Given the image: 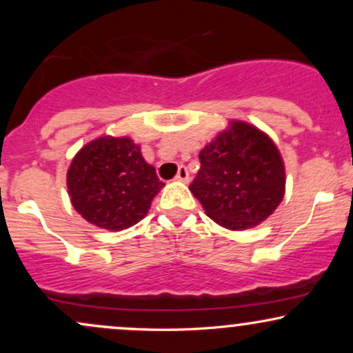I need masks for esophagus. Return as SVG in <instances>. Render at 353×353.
Wrapping results in <instances>:
<instances>
[{
  "instance_id": "esophagus-1",
  "label": "esophagus",
  "mask_w": 353,
  "mask_h": 353,
  "mask_svg": "<svg viewBox=\"0 0 353 353\" xmlns=\"http://www.w3.org/2000/svg\"><path fill=\"white\" fill-rule=\"evenodd\" d=\"M176 179L179 181V182H189V171H188V168H184V165H181L179 171H177Z\"/></svg>"
}]
</instances>
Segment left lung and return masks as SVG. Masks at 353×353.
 <instances>
[{"label":"left lung","mask_w":353,"mask_h":353,"mask_svg":"<svg viewBox=\"0 0 353 353\" xmlns=\"http://www.w3.org/2000/svg\"><path fill=\"white\" fill-rule=\"evenodd\" d=\"M201 169L190 192L214 222L229 230H245L272 216L285 194V165L269 134L245 121L204 145Z\"/></svg>","instance_id":"8db88e82"}]
</instances>
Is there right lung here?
<instances>
[{
    "label": "right lung",
    "instance_id": "right-lung-1",
    "mask_svg": "<svg viewBox=\"0 0 353 353\" xmlns=\"http://www.w3.org/2000/svg\"><path fill=\"white\" fill-rule=\"evenodd\" d=\"M66 184L76 212L106 230L137 224L164 188L141 145L128 136H101L84 144L72 157Z\"/></svg>",
    "mask_w": 353,
    "mask_h": 353
}]
</instances>
